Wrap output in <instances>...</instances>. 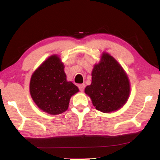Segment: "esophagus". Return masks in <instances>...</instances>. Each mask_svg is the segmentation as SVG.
<instances>
[{"label": "esophagus", "instance_id": "1", "mask_svg": "<svg viewBox=\"0 0 160 160\" xmlns=\"http://www.w3.org/2000/svg\"><path fill=\"white\" fill-rule=\"evenodd\" d=\"M79 88L81 92H83L84 88H85V84H80L79 85Z\"/></svg>", "mask_w": 160, "mask_h": 160}]
</instances>
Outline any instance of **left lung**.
<instances>
[{
  "mask_svg": "<svg viewBox=\"0 0 160 160\" xmlns=\"http://www.w3.org/2000/svg\"><path fill=\"white\" fill-rule=\"evenodd\" d=\"M130 92V81L125 70L115 58L102 53L99 63L92 71V83L85 88L97 110L109 113L121 108Z\"/></svg>",
  "mask_w": 160,
  "mask_h": 160,
  "instance_id": "1",
  "label": "left lung"
}]
</instances>
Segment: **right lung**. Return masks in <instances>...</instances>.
I'll return each instance as SVG.
<instances>
[{
	"label": "right lung",
	"instance_id": "right-lung-1",
	"mask_svg": "<svg viewBox=\"0 0 160 160\" xmlns=\"http://www.w3.org/2000/svg\"><path fill=\"white\" fill-rule=\"evenodd\" d=\"M79 90L67 81L64 65L56 54L43 62L31 77L32 98L39 108L50 115H59L67 110L71 97Z\"/></svg>",
	"mask_w": 160,
	"mask_h": 160
}]
</instances>
